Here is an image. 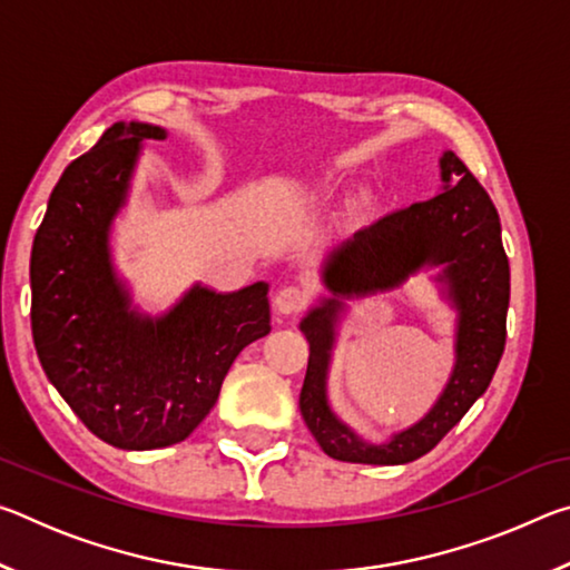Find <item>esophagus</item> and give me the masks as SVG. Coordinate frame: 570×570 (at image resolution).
Segmentation results:
<instances>
[{
  "mask_svg": "<svg viewBox=\"0 0 570 570\" xmlns=\"http://www.w3.org/2000/svg\"><path fill=\"white\" fill-rule=\"evenodd\" d=\"M308 304V292L304 286H284L274 296V306L278 314H296Z\"/></svg>",
  "mask_w": 570,
  "mask_h": 570,
  "instance_id": "34e87169",
  "label": "esophagus"
}]
</instances>
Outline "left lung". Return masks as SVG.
<instances>
[{
	"label": "left lung",
	"mask_w": 570,
	"mask_h": 570,
	"mask_svg": "<svg viewBox=\"0 0 570 570\" xmlns=\"http://www.w3.org/2000/svg\"><path fill=\"white\" fill-rule=\"evenodd\" d=\"M440 170L442 193L374 220L334 250L324 264V284L332 296L322 298L298 324L308 342L298 410L314 440L334 460L404 465L428 455L488 390L503 356L510 266L498 210L455 153H442ZM428 265L443 266L439 281L459 312L456 366L422 421L374 446L336 419L325 397L335 322L346 297L391 291Z\"/></svg>",
	"instance_id": "left-lung-1"
}]
</instances>
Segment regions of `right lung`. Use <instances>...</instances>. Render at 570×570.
I'll use <instances>...</instances> for the list:
<instances>
[{"label": "right lung", "mask_w": 570, "mask_h": 570, "mask_svg": "<svg viewBox=\"0 0 570 570\" xmlns=\"http://www.w3.org/2000/svg\"><path fill=\"white\" fill-rule=\"evenodd\" d=\"M142 140H166V130L115 122L65 168L30 258L32 336L47 380L92 435L120 450L186 440L240 350L272 332L266 282L230 294L196 284L156 320L130 308L110 228Z\"/></svg>", "instance_id": "1"}]
</instances>
